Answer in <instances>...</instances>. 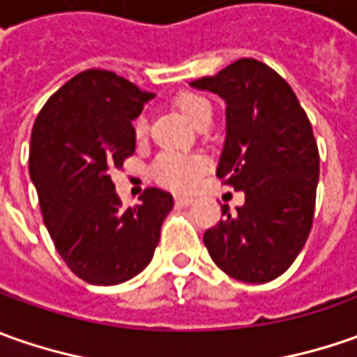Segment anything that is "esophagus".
<instances>
[{"instance_id": "34e87169", "label": "esophagus", "mask_w": 357, "mask_h": 357, "mask_svg": "<svg viewBox=\"0 0 357 357\" xmlns=\"http://www.w3.org/2000/svg\"><path fill=\"white\" fill-rule=\"evenodd\" d=\"M192 202H195L192 197H176V204H178V206H190Z\"/></svg>"}]
</instances>
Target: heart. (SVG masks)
Listing matches in <instances>:
<instances>
[{
    "label": "heart",
    "mask_w": 357,
    "mask_h": 357,
    "mask_svg": "<svg viewBox=\"0 0 357 357\" xmlns=\"http://www.w3.org/2000/svg\"><path fill=\"white\" fill-rule=\"evenodd\" d=\"M176 105H178V109L185 115L186 121H190V123H195L200 117V113L211 109L206 99H202L199 95H192V93L181 95L176 99ZM144 132H146V123H144V119H139L135 123V135L143 137ZM204 171H206V160L200 155L162 153L153 165L155 178L160 185L172 188V190H190L192 186H197Z\"/></svg>",
    "instance_id": "obj_1"
}]
</instances>
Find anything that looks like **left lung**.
Masks as SVG:
<instances>
[{"label": "left lung", "instance_id": "8db88e82", "mask_svg": "<svg viewBox=\"0 0 357 357\" xmlns=\"http://www.w3.org/2000/svg\"><path fill=\"white\" fill-rule=\"evenodd\" d=\"M190 87L227 103V141L216 176L244 192L204 232L214 264L228 276L264 284L284 274L308 240L320 155L308 115L292 87L266 63L238 59Z\"/></svg>", "mask_w": 357, "mask_h": 357}]
</instances>
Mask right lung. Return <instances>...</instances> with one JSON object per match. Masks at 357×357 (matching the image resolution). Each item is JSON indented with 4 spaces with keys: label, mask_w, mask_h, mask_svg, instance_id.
Returning <instances> with one entry per match:
<instances>
[{
    "label": "right lung",
    "mask_w": 357,
    "mask_h": 357,
    "mask_svg": "<svg viewBox=\"0 0 357 357\" xmlns=\"http://www.w3.org/2000/svg\"><path fill=\"white\" fill-rule=\"evenodd\" d=\"M155 95L117 73L89 69L69 79L37 115L29 174L43 222L81 280L115 286L153 260L172 195L146 188L123 208L111 171L135 153L132 119Z\"/></svg>",
    "instance_id": "1"
}]
</instances>
